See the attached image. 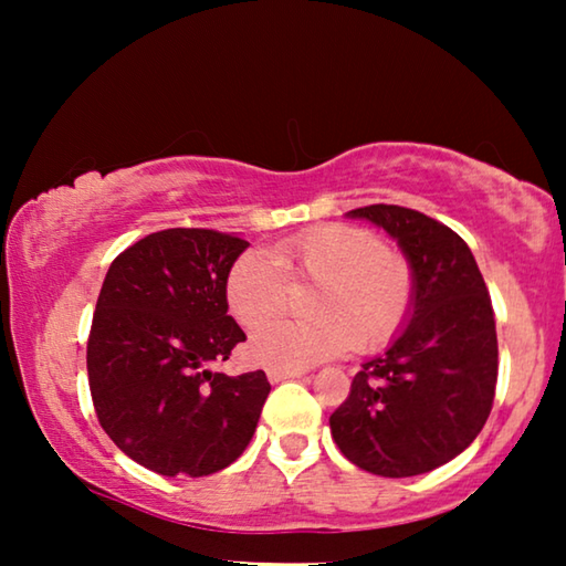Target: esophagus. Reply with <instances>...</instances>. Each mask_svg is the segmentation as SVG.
I'll return each instance as SVG.
<instances>
[{"instance_id": "1", "label": "esophagus", "mask_w": 566, "mask_h": 566, "mask_svg": "<svg viewBox=\"0 0 566 566\" xmlns=\"http://www.w3.org/2000/svg\"><path fill=\"white\" fill-rule=\"evenodd\" d=\"M304 371H284V369H270L266 371V377H270V381H284V379H296V377H302Z\"/></svg>"}]
</instances>
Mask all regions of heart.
<instances>
[{
    "instance_id": "heart-1",
    "label": "heart",
    "mask_w": 566,
    "mask_h": 566,
    "mask_svg": "<svg viewBox=\"0 0 566 566\" xmlns=\"http://www.w3.org/2000/svg\"><path fill=\"white\" fill-rule=\"evenodd\" d=\"M286 281L314 283L304 323L256 329L249 352L270 369L300 371L349 349L385 347L405 327L417 294L409 256L371 229L322 224L274 244L272 256L244 252L229 266L224 294L232 317L252 329L283 308Z\"/></svg>"
}]
</instances>
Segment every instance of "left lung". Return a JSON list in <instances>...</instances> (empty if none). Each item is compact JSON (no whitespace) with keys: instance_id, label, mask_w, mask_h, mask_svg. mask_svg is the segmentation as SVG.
<instances>
[{"instance_id":"1","label":"left lung","mask_w":566,"mask_h":566,"mask_svg":"<svg viewBox=\"0 0 566 566\" xmlns=\"http://www.w3.org/2000/svg\"><path fill=\"white\" fill-rule=\"evenodd\" d=\"M417 274L409 324L381 357L361 364L329 417L342 454L364 472L415 476L462 454L494 405L496 327L490 292L457 232L417 209L369 205Z\"/></svg>"}]
</instances>
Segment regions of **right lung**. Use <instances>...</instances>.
<instances>
[{
	"label": "right lung",
	"mask_w": 566,
	"mask_h": 566,
	"mask_svg": "<svg viewBox=\"0 0 566 566\" xmlns=\"http://www.w3.org/2000/svg\"><path fill=\"white\" fill-rule=\"evenodd\" d=\"M249 242L214 229H161L124 249L104 276L87 342L94 411L134 462L207 476L252 439L270 381L214 364L247 334L227 314V274Z\"/></svg>",
	"instance_id": "1"
}]
</instances>
